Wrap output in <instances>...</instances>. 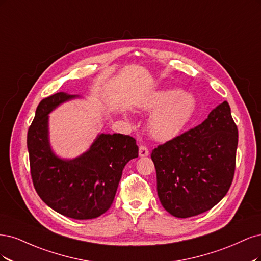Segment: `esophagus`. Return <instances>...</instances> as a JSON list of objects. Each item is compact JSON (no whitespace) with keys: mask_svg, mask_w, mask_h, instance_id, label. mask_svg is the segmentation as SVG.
Masks as SVG:
<instances>
[{"mask_svg":"<svg viewBox=\"0 0 261 261\" xmlns=\"http://www.w3.org/2000/svg\"><path fill=\"white\" fill-rule=\"evenodd\" d=\"M139 155L140 157L148 156V148L145 145H140L139 147Z\"/></svg>","mask_w":261,"mask_h":261,"instance_id":"esophagus-1","label":"esophagus"}]
</instances>
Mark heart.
I'll list each match as a JSON object with an SVG mask.
<instances>
[{"label":"heart","mask_w":261,"mask_h":261,"mask_svg":"<svg viewBox=\"0 0 261 261\" xmlns=\"http://www.w3.org/2000/svg\"><path fill=\"white\" fill-rule=\"evenodd\" d=\"M195 96L179 89H161L148 94L140 104L145 112H153L148 129L157 140L171 139L186 128L196 111Z\"/></svg>","instance_id":"b5f03b06"}]
</instances>
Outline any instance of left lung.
<instances>
[{"label": "left lung", "mask_w": 261, "mask_h": 261, "mask_svg": "<svg viewBox=\"0 0 261 261\" xmlns=\"http://www.w3.org/2000/svg\"><path fill=\"white\" fill-rule=\"evenodd\" d=\"M238 127L226 100L197 127L153 149L157 194L176 218L212 209L228 193L234 176Z\"/></svg>", "instance_id": "8db88e82"}]
</instances>
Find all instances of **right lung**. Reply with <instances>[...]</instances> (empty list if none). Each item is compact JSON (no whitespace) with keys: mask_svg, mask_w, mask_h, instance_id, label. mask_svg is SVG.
Returning a JSON list of instances; mask_svg holds the SVG:
<instances>
[{"mask_svg":"<svg viewBox=\"0 0 261 261\" xmlns=\"http://www.w3.org/2000/svg\"><path fill=\"white\" fill-rule=\"evenodd\" d=\"M79 97L65 92L42 99L27 136L33 186L55 212L77 220L94 219L112 206L127 163L139 156L136 140L100 133L87 152L73 159L55 155L48 140V114Z\"/></svg>","mask_w":261,"mask_h":261,"instance_id":"right-lung-1","label":"right lung"}]
</instances>
